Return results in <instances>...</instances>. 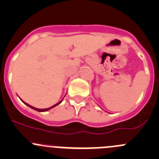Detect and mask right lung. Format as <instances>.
<instances>
[{
  "label": "right lung",
  "instance_id": "right-lung-1",
  "mask_svg": "<svg viewBox=\"0 0 159 159\" xmlns=\"http://www.w3.org/2000/svg\"><path fill=\"white\" fill-rule=\"evenodd\" d=\"M62 100H63V99H62ZM62 100H61V101H60V102H58V103H57V104H56V105H53V106L50 107V108H45V109H39V108H34V107L31 106V105H28V104L25 103V102H23V101H22V102H24V103H25V105H28V107H30V108H33V109H34V110L38 111H48V110H50V109H51V108H54V107L57 106V105H59V104H60V103H61V102H62Z\"/></svg>",
  "mask_w": 159,
  "mask_h": 159
}]
</instances>
